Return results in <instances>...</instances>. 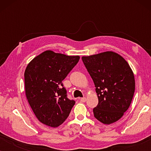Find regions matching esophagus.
Returning <instances> with one entry per match:
<instances>
[{
  "label": "esophagus",
  "instance_id": "obj_1",
  "mask_svg": "<svg viewBox=\"0 0 151 151\" xmlns=\"http://www.w3.org/2000/svg\"><path fill=\"white\" fill-rule=\"evenodd\" d=\"M86 98H80V101H81V102H86Z\"/></svg>",
  "mask_w": 151,
  "mask_h": 151
}]
</instances>
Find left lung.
Returning a JSON list of instances; mask_svg holds the SVG:
<instances>
[{
	"label": "left lung",
	"instance_id": "obj_1",
	"mask_svg": "<svg viewBox=\"0 0 151 151\" xmlns=\"http://www.w3.org/2000/svg\"><path fill=\"white\" fill-rule=\"evenodd\" d=\"M93 80L98 104L94 117L104 124L119 120L128 110L135 92L133 72L127 61L113 51L82 56Z\"/></svg>",
	"mask_w": 151,
	"mask_h": 151
}]
</instances>
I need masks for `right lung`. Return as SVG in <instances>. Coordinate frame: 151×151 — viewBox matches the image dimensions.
I'll use <instances>...</instances> for the list:
<instances>
[{
  "mask_svg": "<svg viewBox=\"0 0 151 151\" xmlns=\"http://www.w3.org/2000/svg\"><path fill=\"white\" fill-rule=\"evenodd\" d=\"M80 60L45 51L35 57L24 71L25 94L29 104L40 122L58 127L69 116L76 102L67 98L63 80Z\"/></svg>",
  "mask_w": 151,
  "mask_h": 151,
  "instance_id": "obj_1",
  "label": "right lung"
}]
</instances>
